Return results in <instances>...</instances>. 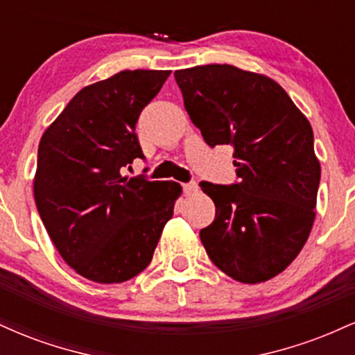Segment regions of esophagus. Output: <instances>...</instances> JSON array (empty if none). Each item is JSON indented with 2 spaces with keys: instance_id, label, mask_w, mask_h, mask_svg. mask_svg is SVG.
<instances>
[{
  "instance_id": "esophagus-1",
  "label": "esophagus",
  "mask_w": 355,
  "mask_h": 355,
  "mask_svg": "<svg viewBox=\"0 0 355 355\" xmlns=\"http://www.w3.org/2000/svg\"><path fill=\"white\" fill-rule=\"evenodd\" d=\"M182 189H183V191H185L187 195H191V193H195V191L198 190V185L195 182H189V183H183Z\"/></svg>"
}]
</instances>
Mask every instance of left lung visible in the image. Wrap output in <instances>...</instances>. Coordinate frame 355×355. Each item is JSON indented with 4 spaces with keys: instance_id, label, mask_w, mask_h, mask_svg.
<instances>
[{
    "instance_id": "1",
    "label": "left lung",
    "mask_w": 355,
    "mask_h": 355,
    "mask_svg": "<svg viewBox=\"0 0 355 355\" xmlns=\"http://www.w3.org/2000/svg\"><path fill=\"white\" fill-rule=\"evenodd\" d=\"M190 120L214 148L230 145L237 182H200L215 220L200 230L211 262L243 284L294 262L315 218L320 165L313 132L285 89L232 64L175 71Z\"/></svg>"
}]
</instances>
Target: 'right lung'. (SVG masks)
<instances>
[{
	"label": "right lung",
	"mask_w": 355,
	"mask_h": 355,
	"mask_svg": "<svg viewBox=\"0 0 355 355\" xmlns=\"http://www.w3.org/2000/svg\"><path fill=\"white\" fill-rule=\"evenodd\" d=\"M172 71H120L73 96L38 146L35 202L64 262L120 284L152 262L180 185L123 177L145 158L135 126Z\"/></svg>",
	"instance_id": "1"
}]
</instances>
